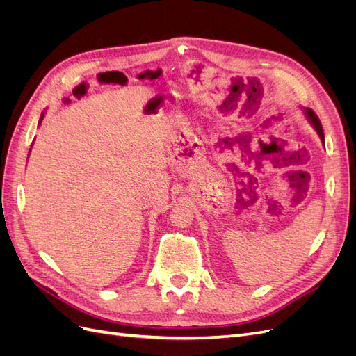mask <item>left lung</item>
I'll list each match as a JSON object with an SVG mask.
<instances>
[{"mask_svg":"<svg viewBox=\"0 0 356 356\" xmlns=\"http://www.w3.org/2000/svg\"><path fill=\"white\" fill-rule=\"evenodd\" d=\"M305 113H306L307 120H309L312 124H314V127L316 129V132H318L319 138L322 139V143H324V131H322V124H321V120L318 118V115H316L314 111H312L310 108L306 110Z\"/></svg>","mask_w":356,"mask_h":356,"instance_id":"8db88e82","label":"left lung"}]
</instances>
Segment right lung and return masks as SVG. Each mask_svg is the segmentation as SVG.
Wrapping results in <instances>:
<instances>
[{
	"label": "right lung",
	"instance_id": "1",
	"mask_svg": "<svg viewBox=\"0 0 356 356\" xmlns=\"http://www.w3.org/2000/svg\"><path fill=\"white\" fill-rule=\"evenodd\" d=\"M41 118H42V115H41Z\"/></svg>",
	"mask_w": 356,
	"mask_h": 356
}]
</instances>
